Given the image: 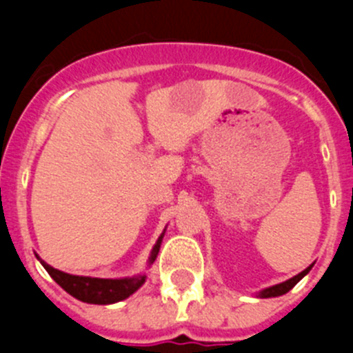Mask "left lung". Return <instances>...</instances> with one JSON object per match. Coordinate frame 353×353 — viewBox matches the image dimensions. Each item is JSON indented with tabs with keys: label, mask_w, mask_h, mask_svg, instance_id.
Wrapping results in <instances>:
<instances>
[{
	"label": "left lung",
	"mask_w": 353,
	"mask_h": 353,
	"mask_svg": "<svg viewBox=\"0 0 353 353\" xmlns=\"http://www.w3.org/2000/svg\"><path fill=\"white\" fill-rule=\"evenodd\" d=\"M310 270H311V267H307V269L302 270L301 274H297V276L292 277V279H288V281L281 283V285L270 286V288H265L263 292H260V295H258V297H261V299H269V297H279V295H285V293H286V292H290V290H292L293 286L297 285V283L301 281L302 277H304L305 274L310 272Z\"/></svg>",
	"instance_id": "obj_1"
}]
</instances>
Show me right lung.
<instances>
[{
  "label": "right lung",
  "mask_w": 353,
  "mask_h": 353,
  "mask_svg": "<svg viewBox=\"0 0 353 353\" xmlns=\"http://www.w3.org/2000/svg\"><path fill=\"white\" fill-rule=\"evenodd\" d=\"M161 242L162 235L159 236L157 244L150 254V263H154L157 258ZM40 263L65 292H68L72 297L79 299V301L88 302V304H113V302L123 301L145 283V276L129 277V279H99V277L70 276L58 269H52L46 261L40 260Z\"/></svg>",
  "instance_id": "obj_1"
}]
</instances>
